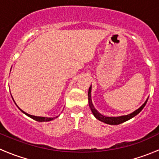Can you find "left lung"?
I'll use <instances>...</instances> for the list:
<instances>
[{
  "mask_svg": "<svg viewBox=\"0 0 159 159\" xmlns=\"http://www.w3.org/2000/svg\"><path fill=\"white\" fill-rule=\"evenodd\" d=\"M91 85L90 86V88L89 89V93H88V94H89V107H90V108H91V112H92L93 115H94V116L97 119H98L99 121H102V122H105V123H106V124H108V125H119V124H121V123L125 122V121H128V120L131 119V118H132L133 117H134L135 115H137L143 109L144 107H145V105H146L147 102H148V98H147V100L145 101V103H144L143 105H142V106L139 108V109L134 111H133L132 113L129 114V115H122V116H119V117H106V116H105V115H102V114L99 113V112L95 108H94V105H93V104H92V102H91Z\"/></svg>",
  "mask_w": 159,
  "mask_h": 159,
  "instance_id": "8db88e82",
  "label": "left lung"
}]
</instances>
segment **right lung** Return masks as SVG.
<instances>
[{"label":"right lung","instance_id":"right-lung-1","mask_svg":"<svg viewBox=\"0 0 159 159\" xmlns=\"http://www.w3.org/2000/svg\"><path fill=\"white\" fill-rule=\"evenodd\" d=\"M15 105H16V103H15ZM19 109H20V111H21L22 112H23L24 114H25V115H27V116H28V117H30V118H31L32 119H34V120H35V121H39V122H42V121H51V120H53V119H54V118H57V117H55V118H47V117H39V116H34V115H29V114H28V113H26V112H25L24 111H22L21 109H20V108H18Z\"/></svg>","mask_w":159,"mask_h":159}]
</instances>
